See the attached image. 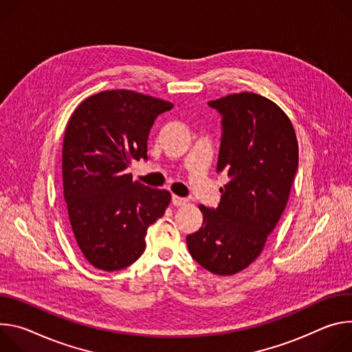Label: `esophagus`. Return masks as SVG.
I'll return each instance as SVG.
<instances>
[{
  "label": "esophagus",
  "instance_id": "obj_1",
  "mask_svg": "<svg viewBox=\"0 0 352 352\" xmlns=\"http://www.w3.org/2000/svg\"><path fill=\"white\" fill-rule=\"evenodd\" d=\"M187 203V200L186 199H183V197H179V196H172V204L173 206H176V207H180V206H184Z\"/></svg>",
  "mask_w": 352,
  "mask_h": 352
}]
</instances>
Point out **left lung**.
<instances>
[{
    "label": "left lung",
    "instance_id": "8db88e82",
    "mask_svg": "<svg viewBox=\"0 0 352 352\" xmlns=\"http://www.w3.org/2000/svg\"><path fill=\"white\" fill-rule=\"evenodd\" d=\"M222 117L217 172L229 182L217 208L200 206L203 226L186 238L191 257L217 276H233L261 253L288 203L298 141L288 116L270 99L233 94L210 100Z\"/></svg>",
    "mask_w": 352,
    "mask_h": 352
}]
</instances>
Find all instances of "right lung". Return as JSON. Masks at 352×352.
Wrapping results in <instances>:
<instances>
[{
  "label": "right lung",
  "mask_w": 352,
  "mask_h": 352,
  "mask_svg": "<svg viewBox=\"0 0 352 352\" xmlns=\"http://www.w3.org/2000/svg\"><path fill=\"white\" fill-rule=\"evenodd\" d=\"M172 107L116 89L87 98L69 117L63 142L67 218L82 254L99 270H122L138 260L148 226L170 203L168 190L134 182L127 168L148 160L151 127Z\"/></svg>",
  "instance_id": "add662e5"
}]
</instances>
